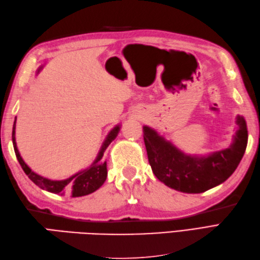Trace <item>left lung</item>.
Returning <instances> with one entry per match:
<instances>
[{
	"label": "left lung",
	"mask_w": 260,
	"mask_h": 260,
	"mask_svg": "<svg viewBox=\"0 0 260 260\" xmlns=\"http://www.w3.org/2000/svg\"><path fill=\"white\" fill-rule=\"evenodd\" d=\"M239 131L234 144L207 157L184 155L155 131L143 127V137L153 173L165 185L184 193H201L222 183L235 172L244 156L248 132L246 121L237 118Z\"/></svg>",
	"instance_id": "8db88e82"
}]
</instances>
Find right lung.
Here are the masks:
<instances>
[{"label":"right lung","instance_id":"obj_1","mask_svg":"<svg viewBox=\"0 0 260 260\" xmlns=\"http://www.w3.org/2000/svg\"><path fill=\"white\" fill-rule=\"evenodd\" d=\"M119 131V126H116L115 128L110 132L108 134L106 141L104 142V145L102 147L101 152L98 154V157L96 161L92 163L89 169H87L82 172L77 173L71 176V178L62 181H51L46 178H42V176L36 174L32 172L31 169L27 167L24 163L23 159H22L20 153L18 151V147H16L15 143V121L13 125V131H12V141H13V147L16 158L21 165V168L23 169L24 173L29 176V179L36 183L38 186H40L41 189L47 190L52 193H59V194H64V193H68L70 197L77 198V197H82L87 196L89 193L95 192L97 189H99L103 184L105 180L107 178V163L104 158V152L106 151L108 145L112 143L115 137L117 136Z\"/></svg>","mask_w":260,"mask_h":260}]
</instances>
